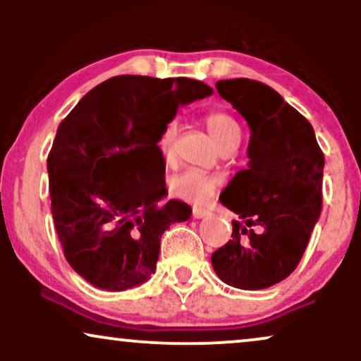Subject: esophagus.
I'll use <instances>...</instances> for the list:
<instances>
[{"instance_id":"1","label":"esophagus","mask_w":361,"mask_h":361,"mask_svg":"<svg viewBox=\"0 0 361 361\" xmlns=\"http://www.w3.org/2000/svg\"><path fill=\"white\" fill-rule=\"evenodd\" d=\"M192 215H193V219H204V217H207V215H209V210L202 209V207H193Z\"/></svg>"}]
</instances>
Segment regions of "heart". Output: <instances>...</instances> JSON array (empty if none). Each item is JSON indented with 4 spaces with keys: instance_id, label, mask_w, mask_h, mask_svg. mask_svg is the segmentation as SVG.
Listing matches in <instances>:
<instances>
[{
    "instance_id": "heart-1",
    "label": "heart",
    "mask_w": 361,
    "mask_h": 361,
    "mask_svg": "<svg viewBox=\"0 0 361 361\" xmlns=\"http://www.w3.org/2000/svg\"><path fill=\"white\" fill-rule=\"evenodd\" d=\"M204 122L209 130L210 137L217 144L219 149L241 140V127L235 122L234 117L221 110L209 111L204 117ZM178 132V123L175 120L168 122L161 130L159 139H157V147L164 156L171 154L173 144H175ZM219 186V178L207 175V173L198 171V169L188 168L180 171L169 181V190L178 198H183L186 202H193V204H204L215 193Z\"/></svg>"
}]
</instances>
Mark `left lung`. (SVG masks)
<instances>
[{
    "mask_svg": "<svg viewBox=\"0 0 361 361\" xmlns=\"http://www.w3.org/2000/svg\"><path fill=\"white\" fill-rule=\"evenodd\" d=\"M219 94L251 128L247 169L221 195L233 210V239L212 255L224 283L261 290L297 268L322 207L324 154L309 120L270 86L235 78L217 81Z\"/></svg>",
    "mask_w": 361,
    "mask_h": 361,
    "instance_id": "1",
    "label": "left lung"
}]
</instances>
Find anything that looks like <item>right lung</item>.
<instances>
[{"instance_id": "add662e5", "label": "right lung", "mask_w": 361, "mask_h": 361, "mask_svg": "<svg viewBox=\"0 0 361 361\" xmlns=\"http://www.w3.org/2000/svg\"><path fill=\"white\" fill-rule=\"evenodd\" d=\"M190 78L115 76L57 127L47 157L51 210L64 256L93 287L120 292L156 270L161 235L192 209L166 197L161 130L178 106L210 97Z\"/></svg>"}]
</instances>
